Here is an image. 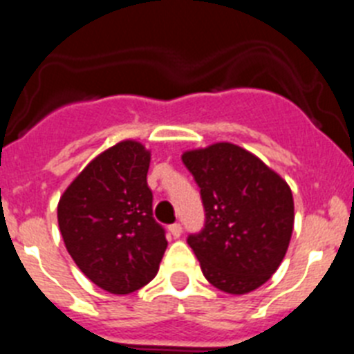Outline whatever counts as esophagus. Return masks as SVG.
<instances>
[{"label":"esophagus","mask_w":354,"mask_h":354,"mask_svg":"<svg viewBox=\"0 0 354 354\" xmlns=\"http://www.w3.org/2000/svg\"><path fill=\"white\" fill-rule=\"evenodd\" d=\"M168 230H170V234L174 237H180V234H183V225L180 223H174L168 227Z\"/></svg>","instance_id":"34e87169"}]
</instances>
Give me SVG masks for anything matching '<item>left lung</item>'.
<instances>
[{"instance_id":"8db88e82","label":"left lung","mask_w":354,"mask_h":354,"mask_svg":"<svg viewBox=\"0 0 354 354\" xmlns=\"http://www.w3.org/2000/svg\"><path fill=\"white\" fill-rule=\"evenodd\" d=\"M183 162L198 184L205 211L204 228L187 236L202 273L223 292L255 290L270 280L289 248L290 187L234 143L187 150Z\"/></svg>"}]
</instances>
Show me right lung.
Wrapping results in <instances>:
<instances>
[{"instance_id": "obj_1", "label": "right lung", "mask_w": 354, "mask_h": 354, "mask_svg": "<svg viewBox=\"0 0 354 354\" xmlns=\"http://www.w3.org/2000/svg\"><path fill=\"white\" fill-rule=\"evenodd\" d=\"M149 165L150 152L142 143H117L90 161L58 202L67 252L111 294L147 286L168 246L165 228L152 216Z\"/></svg>"}]
</instances>
